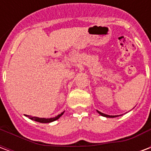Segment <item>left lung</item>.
<instances>
[{
  "mask_svg": "<svg viewBox=\"0 0 151 151\" xmlns=\"http://www.w3.org/2000/svg\"><path fill=\"white\" fill-rule=\"evenodd\" d=\"M97 112H98L100 115H101L102 116H104V117H109V118H114V117H117L119 116H109V115H106V114L104 113H102V112H101V111H97Z\"/></svg>",
  "mask_w": 151,
  "mask_h": 151,
  "instance_id": "8db88e82",
  "label": "left lung"
}]
</instances>
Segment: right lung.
Returning <instances> with one entry per match:
<instances>
[{"label":"right lung","instance_id":"add662e5","mask_svg":"<svg viewBox=\"0 0 151 151\" xmlns=\"http://www.w3.org/2000/svg\"><path fill=\"white\" fill-rule=\"evenodd\" d=\"M64 113V111L62 112L59 115H58L57 116L53 117V118H47V119H46V118H39V117H35V116H27V115H25V116H27L29 119H32V120H35V121L36 122H40V123H43V124H47V123H50V122L55 121V120H57L58 119H59L62 116Z\"/></svg>","mask_w":151,"mask_h":151}]
</instances>
